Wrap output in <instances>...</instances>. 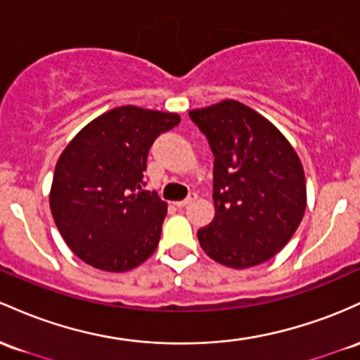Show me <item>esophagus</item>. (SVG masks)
<instances>
[{
    "label": "esophagus",
    "instance_id": "34e87169",
    "mask_svg": "<svg viewBox=\"0 0 360 360\" xmlns=\"http://www.w3.org/2000/svg\"><path fill=\"white\" fill-rule=\"evenodd\" d=\"M197 199V193H188V197H187V199H184V200H179V202H175V205H176V207H185V205H187V204H191V202H193V200H195Z\"/></svg>",
    "mask_w": 360,
    "mask_h": 360
}]
</instances>
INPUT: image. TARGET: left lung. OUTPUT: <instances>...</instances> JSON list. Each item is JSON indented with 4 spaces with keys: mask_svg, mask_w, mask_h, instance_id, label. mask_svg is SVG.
I'll list each match as a JSON object with an SVG mask.
<instances>
[{
    "mask_svg": "<svg viewBox=\"0 0 360 360\" xmlns=\"http://www.w3.org/2000/svg\"><path fill=\"white\" fill-rule=\"evenodd\" d=\"M188 115L214 155L216 216L197 231L202 250L231 269L264 264L288 245L304 216L300 156L272 122L236 100Z\"/></svg>",
    "mask_w": 360,
    "mask_h": 360,
    "instance_id": "left-lung-1",
    "label": "left lung"
}]
</instances>
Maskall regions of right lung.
<instances>
[{
	"label": "right lung",
	"mask_w": 360,
	"mask_h": 360,
	"mask_svg": "<svg viewBox=\"0 0 360 360\" xmlns=\"http://www.w3.org/2000/svg\"><path fill=\"white\" fill-rule=\"evenodd\" d=\"M179 114L124 105L78 132L52 179L49 204L76 257L105 272H126L155 253L167 202L143 191L148 153Z\"/></svg>",
	"instance_id": "add662e5"
}]
</instances>
